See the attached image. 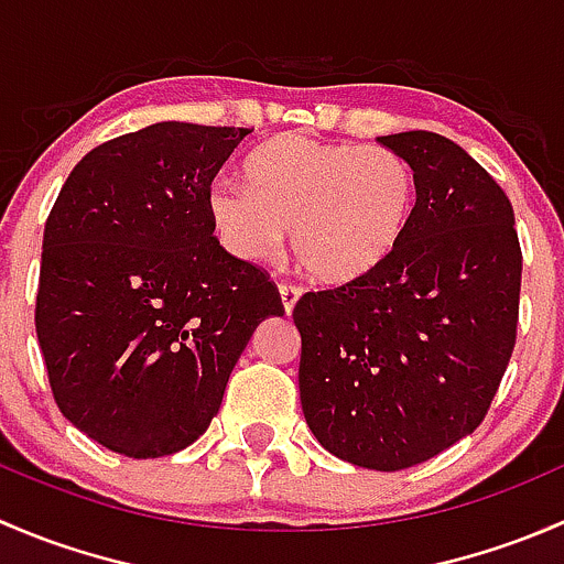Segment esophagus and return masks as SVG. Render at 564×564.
<instances>
[{
  "mask_svg": "<svg viewBox=\"0 0 564 564\" xmlns=\"http://www.w3.org/2000/svg\"><path fill=\"white\" fill-rule=\"evenodd\" d=\"M278 292H281L283 311H286V314H292L294 305H297V300L303 297V289L294 286V283H281V286H278Z\"/></svg>",
  "mask_w": 564,
  "mask_h": 564,
  "instance_id": "1",
  "label": "esophagus"
}]
</instances>
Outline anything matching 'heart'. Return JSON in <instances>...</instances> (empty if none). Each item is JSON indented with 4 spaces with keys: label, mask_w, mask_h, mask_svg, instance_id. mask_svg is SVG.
Returning <instances> with one entry per match:
<instances>
[{
    "label": "heart",
    "mask_w": 564,
    "mask_h": 564,
    "mask_svg": "<svg viewBox=\"0 0 564 564\" xmlns=\"http://www.w3.org/2000/svg\"><path fill=\"white\" fill-rule=\"evenodd\" d=\"M242 182L220 180L207 193L224 248L240 259H267L292 229L297 267L327 286L382 270L417 207L414 172L398 152L303 133L256 147L242 163Z\"/></svg>",
    "instance_id": "b5f03b06"
}]
</instances>
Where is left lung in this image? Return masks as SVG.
<instances>
[{
    "label": "left lung",
    "instance_id": "left-lung-1",
    "mask_svg": "<svg viewBox=\"0 0 564 564\" xmlns=\"http://www.w3.org/2000/svg\"><path fill=\"white\" fill-rule=\"evenodd\" d=\"M377 141L412 166V226L382 270L303 294L292 318L318 445L398 471L486 417L513 355L521 248L510 198L456 141L429 130Z\"/></svg>",
    "mask_w": 564,
    "mask_h": 564
}]
</instances>
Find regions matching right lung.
<instances>
[{"instance_id":"1","label":"right lung","mask_w":564,"mask_h":564,"mask_svg":"<svg viewBox=\"0 0 564 564\" xmlns=\"http://www.w3.org/2000/svg\"><path fill=\"white\" fill-rule=\"evenodd\" d=\"M248 128L155 122L78 161L45 220L35 329L59 412L128 458L185 451L281 297L213 237L207 193Z\"/></svg>"}]
</instances>
